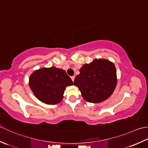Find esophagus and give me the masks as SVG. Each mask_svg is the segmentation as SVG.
Segmentation results:
<instances>
[{
    "mask_svg": "<svg viewBox=\"0 0 148 148\" xmlns=\"http://www.w3.org/2000/svg\"><path fill=\"white\" fill-rule=\"evenodd\" d=\"M75 78V76H72V77H71V80H72V81H73V82H74Z\"/></svg>",
    "mask_w": 148,
    "mask_h": 148,
    "instance_id": "obj_1",
    "label": "esophagus"
}]
</instances>
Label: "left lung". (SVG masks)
I'll return each instance as SVG.
<instances>
[{"instance_id":"obj_1","label":"left lung","mask_w":148,"mask_h":148,"mask_svg":"<svg viewBox=\"0 0 148 148\" xmlns=\"http://www.w3.org/2000/svg\"><path fill=\"white\" fill-rule=\"evenodd\" d=\"M73 84L78 87L83 98L91 103H99L110 97L117 84L114 63L103 59H96L80 69Z\"/></svg>"}]
</instances>
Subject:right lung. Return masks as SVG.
I'll list each match as a JSON object with an SVG mask.
<instances>
[{"label":"right lung","instance_id":"1","mask_svg":"<svg viewBox=\"0 0 148 148\" xmlns=\"http://www.w3.org/2000/svg\"><path fill=\"white\" fill-rule=\"evenodd\" d=\"M73 84L66 72L56 67L36 70L29 78V86L39 100L48 105L60 103L67 86Z\"/></svg>","mask_w":148,"mask_h":148}]
</instances>
